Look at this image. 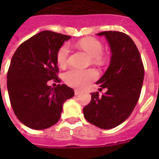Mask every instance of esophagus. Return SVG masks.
<instances>
[{"instance_id":"obj_1","label":"esophagus","mask_w":159,"mask_h":159,"mask_svg":"<svg viewBox=\"0 0 159 159\" xmlns=\"http://www.w3.org/2000/svg\"><path fill=\"white\" fill-rule=\"evenodd\" d=\"M80 93H81V92H80V90H77V89L75 90V95H80Z\"/></svg>"}]
</instances>
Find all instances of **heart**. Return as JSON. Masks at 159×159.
<instances>
[{
    "mask_svg": "<svg viewBox=\"0 0 159 159\" xmlns=\"http://www.w3.org/2000/svg\"><path fill=\"white\" fill-rule=\"evenodd\" d=\"M76 45L85 52L91 56L92 63L98 65H102L106 60L105 55L102 52V44L95 38H84L79 40ZM70 48L68 44L64 43L59 48L57 52V62L60 67H64L68 63ZM99 74L93 68L77 69L71 68L67 70L64 74V80L67 85L72 88H84L91 83L97 80Z\"/></svg>",
    "mask_w": 159,
    "mask_h": 159,
    "instance_id": "1",
    "label": "heart"
}]
</instances>
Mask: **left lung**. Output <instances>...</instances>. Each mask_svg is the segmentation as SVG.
<instances>
[{"label":"left lung","instance_id":"left-lung-1","mask_svg":"<svg viewBox=\"0 0 159 159\" xmlns=\"http://www.w3.org/2000/svg\"><path fill=\"white\" fill-rule=\"evenodd\" d=\"M112 56L104 75L96 82L107 91L102 96L92 93V100L84 107L85 119L102 129H111L126 120L139 99L144 78V66L139 49L124 32L105 31Z\"/></svg>","mask_w":159,"mask_h":159}]
</instances>
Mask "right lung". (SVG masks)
I'll return each mask as SVG.
<instances>
[{
    "label": "right lung",
    "mask_w": 159,
    "mask_h": 159,
    "mask_svg": "<svg viewBox=\"0 0 159 159\" xmlns=\"http://www.w3.org/2000/svg\"><path fill=\"white\" fill-rule=\"evenodd\" d=\"M69 36L43 31L25 40L14 52L7 73V88L14 113L35 130L52 127L60 119L63 104L74 95L72 88L60 83L57 52Z\"/></svg>",
    "instance_id": "right-lung-1"
}]
</instances>
